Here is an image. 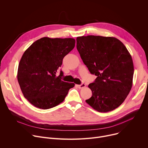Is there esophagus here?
<instances>
[{"instance_id": "1", "label": "esophagus", "mask_w": 148, "mask_h": 148, "mask_svg": "<svg viewBox=\"0 0 148 148\" xmlns=\"http://www.w3.org/2000/svg\"><path fill=\"white\" fill-rule=\"evenodd\" d=\"M77 87H78L79 88L81 89V88H85V87H86V84H84V83H82L81 84H80V85H78V86H77Z\"/></svg>"}]
</instances>
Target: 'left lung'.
<instances>
[{
  "label": "left lung",
  "mask_w": 148,
  "mask_h": 148,
  "mask_svg": "<svg viewBox=\"0 0 148 148\" xmlns=\"http://www.w3.org/2000/svg\"><path fill=\"white\" fill-rule=\"evenodd\" d=\"M77 49L90 72L97 77L88 87L92 97L86 100L100 112L112 111L129 94L134 72L132 57L122 42L113 37L81 36Z\"/></svg>",
  "instance_id": "left-lung-1"
}]
</instances>
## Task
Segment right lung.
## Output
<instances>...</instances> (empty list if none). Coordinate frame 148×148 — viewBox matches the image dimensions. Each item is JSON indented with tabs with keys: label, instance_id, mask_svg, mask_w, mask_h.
<instances>
[{
	"label": "right lung",
	"instance_id": "right-lung-1",
	"mask_svg": "<svg viewBox=\"0 0 148 148\" xmlns=\"http://www.w3.org/2000/svg\"><path fill=\"white\" fill-rule=\"evenodd\" d=\"M72 38H41L25 51L20 61L17 80L24 97L34 107L47 110L64 100L74 83L56 73L62 60L75 47Z\"/></svg>",
	"mask_w": 148,
	"mask_h": 148
}]
</instances>
